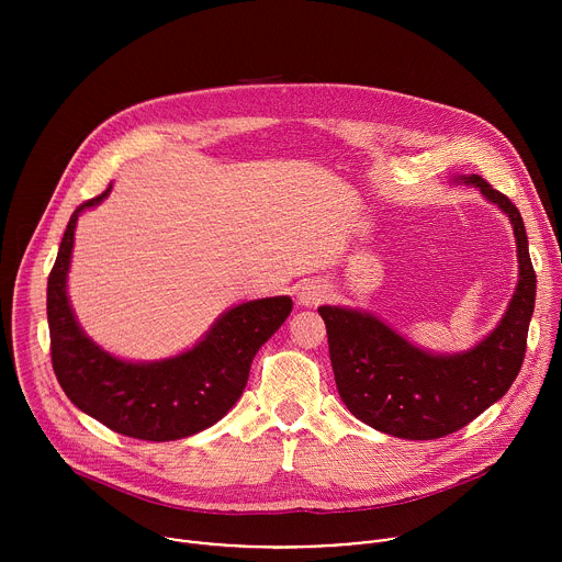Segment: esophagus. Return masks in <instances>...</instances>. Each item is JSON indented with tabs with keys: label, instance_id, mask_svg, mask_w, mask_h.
Here are the masks:
<instances>
[{
	"label": "esophagus",
	"instance_id": "obj_1",
	"mask_svg": "<svg viewBox=\"0 0 562 562\" xmlns=\"http://www.w3.org/2000/svg\"><path fill=\"white\" fill-rule=\"evenodd\" d=\"M327 297V284H323L319 280H311V282H306L302 289H300V293H297V300H300V304H304V306H315V304H319Z\"/></svg>",
	"mask_w": 562,
	"mask_h": 562
}]
</instances>
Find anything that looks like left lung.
Returning <instances> with one entry per match:
<instances>
[{
	"instance_id": "left-lung-1",
	"label": "left lung",
	"mask_w": 562,
	"mask_h": 562,
	"mask_svg": "<svg viewBox=\"0 0 562 562\" xmlns=\"http://www.w3.org/2000/svg\"><path fill=\"white\" fill-rule=\"evenodd\" d=\"M462 180L509 215L518 247L516 293L501 325L483 342L467 353L434 356L409 345L371 313L317 308L327 325L342 403L358 420L395 438L434 440L467 427L509 391L525 360L536 271L520 211L480 176Z\"/></svg>"
}]
</instances>
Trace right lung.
<instances>
[{
  "mask_svg": "<svg viewBox=\"0 0 562 562\" xmlns=\"http://www.w3.org/2000/svg\"><path fill=\"white\" fill-rule=\"evenodd\" d=\"M109 191L111 184L72 211L48 276L53 371L70 403L115 434L150 442L180 440L215 425L237 403L258 349L282 327L293 302L280 295L237 304L191 351L162 362H124L102 351L75 323L66 273L77 215L100 204Z\"/></svg>",
  "mask_w": 562,
  "mask_h": 562,
  "instance_id": "1",
  "label": "right lung"
}]
</instances>
